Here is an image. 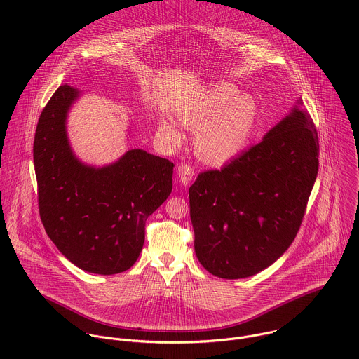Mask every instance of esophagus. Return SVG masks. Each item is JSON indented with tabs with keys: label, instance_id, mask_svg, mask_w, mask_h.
Segmentation results:
<instances>
[{
	"label": "esophagus",
	"instance_id": "34e87169",
	"mask_svg": "<svg viewBox=\"0 0 359 359\" xmlns=\"http://www.w3.org/2000/svg\"><path fill=\"white\" fill-rule=\"evenodd\" d=\"M177 175H179L180 182L184 186H187L193 180V177H194V168L190 163H182L177 168Z\"/></svg>",
	"mask_w": 359,
	"mask_h": 359
}]
</instances>
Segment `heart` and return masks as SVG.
Returning a JSON list of instances; mask_svg holds the SVG:
<instances>
[{"label":"heart","mask_w":359,"mask_h":359,"mask_svg":"<svg viewBox=\"0 0 359 359\" xmlns=\"http://www.w3.org/2000/svg\"><path fill=\"white\" fill-rule=\"evenodd\" d=\"M257 117L256 100L250 95H239V89L231 83L210 88L180 114L186 127L198 130L197 154L211 163H224L236 156L249 141ZM161 130L175 142L182 138L177 127L168 118L162 120Z\"/></svg>","instance_id":"1"}]
</instances>
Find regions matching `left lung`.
I'll return each mask as SVG.
<instances>
[{
  "instance_id": "obj_1",
  "label": "left lung",
  "mask_w": 359,
  "mask_h": 359,
  "mask_svg": "<svg viewBox=\"0 0 359 359\" xmlns=\"http://www.w3.org/2000/svg\"><path fill=\"white\" fill-rule=\"evenodd\" d=\"M318 170L315 123L295 106L259 144L221 170L200 173L189 198L203 267L238 280L280 259L301 228Z\"/></svg>"
}]
</instances>
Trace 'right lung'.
I'll return each instance as SVG.
<instances>
[{
  "label": "right lung",
  "mask_w": 359,
  "mask_h": 359,
  "mask_svg": "<svg viewBox=\"0 0 359 359\" xmlns=\"http://www.w3.org/2000/svg\"><path fill=\"white\" fill-rule=\"evenodd\" d=\"M76 97V89L61 85L39 117L33 142L39 212L48 238L72 264L111 276L137 262L147 218L172 193L175 165L142 149L99 169L79 162L65 130Z\"/></svg>",
  "instance_id": "add662e5"
}]
</instances>
